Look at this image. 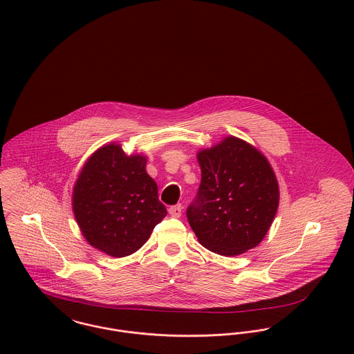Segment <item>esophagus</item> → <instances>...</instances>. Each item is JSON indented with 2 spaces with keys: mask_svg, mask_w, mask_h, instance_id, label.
Masks as SVG:
<instances>
[{
  "mask_svg": "<svg viewBox=\"0 0 354 354\" xmlns=\"http://www.w3.org/2000/svg\"><path fill=\"white\" fill-rule=\"evenodd\" d=\"M182 209H183V207L180 205H176V206H171V207L168 208V212H169L171 216L179 218L182 215Z\"/></svg>",
  "mask_w": 354,
  "mask_h": 354,
  "instance_id": "1",
  "label": "esophagus"
}]
</instances>
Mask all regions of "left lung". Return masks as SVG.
<instances>
[{
    "label": "left lung",
    "mask_w": 354,
    "mask_h": 354,
    "mask_svg": "<svg viewBox=\"0 0 354 354\" xmlns=\"http://www.w3.org/2000/svg\"><path fill=\"white\" fill-rule=\"evenodd\" d=\"M202 180L187 219L199 243L225 257L257 248L275 218L279 186L266 156L227 136L196 155Z\"/></svg>",
    "instance_id": "1"
}]
</instances>
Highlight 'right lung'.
Returning <instances> with one entry per match:
<instances>
[{"label": "right lung", "instance_id": "1", "mask_svg": "<svg viewBox=\"0 0 354 354\" xmlns=\"http://www.w3.org/2000/svg\"><path fill=\"white\" fill-rule=\"evenodd\" d=\"M146 165L145 155H127L111 143L88 158L75 183L72 208L80 231L109 257L138 251L167 215Z\"/></svg>", "mask_w": 354, "mask_h": 354}]
</instances>
